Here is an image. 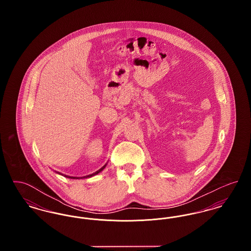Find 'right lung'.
Returning a JSON list of instances; mask_svg holds the SVG:
<instances>
[{
	"instance_id": "1",
	"label": "right lung",
	"mask_w": 251,
	"mask_h": 251,
	"mask_svg": "<svg viewBox=\"0 0 251 251\" xmlns=\"http://www.w3.org/2000/svg\"><path fill=\"white\" fill-rule=\"evenodd\" d=\"M106 165H107V164H105L103 167H101V168H100L98 171H96L94 173H92V174H90V175H87V176H84V177H71V176H67V175H64V174H61V175L65 176L66 178H69V179H84V178H90V177H92V176H95L97 174H99L100 171H102V170L105 168V167H106ZM56 173L60 174L59 172H56Z\"/></svg>"
}]
</instances>
